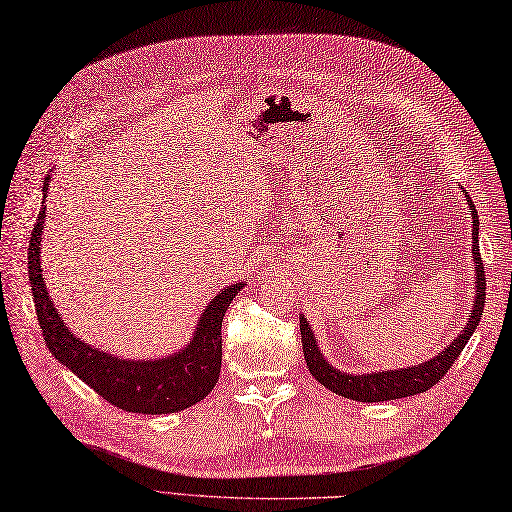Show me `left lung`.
<instances>
[{"label": "left lung", "mask_w": 512, "mask_h": 512, "mask_svg": "<svg viewBox=\"0 0 512 512\" xmlns=\"http://www.w3.org/2000/svg\"><path fill=\"white\" fill-rule=\"evenodd\" d=\"M469 202V213H471V223H473V276H476V295H473V310L469 313V323L463 328L456 339L445 347V352L439 356H434L426 363L415 365V367H406V369H393V371H371V373H345L341 369L332 367L326 358H323L321 350L317 347V339L313 330L308 328V321L304 317H299V330H302V345H304V358L306 365L313 373L315 380L321 382L326 389L332 393H339L347 400H356V402H389V400H400V397H410L432 389V386L439 382L447 369L454 365V360L460 356V352L465 350L467 341L471 339V334L476 332L482 310H484V295H486V278H484V267H482V258H480V249H478V213L476 206H473L471 197L467 195Z\"/></svg>", "instance_id": "1"}]
</instances>
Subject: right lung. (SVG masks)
Instances as JSON below:
<instances>
[{"label":"right lung","instance_id":"add662e5","mask_svg":"<svg viewBox=\"0 0 512 512\" xmlns=\"http://www.w3.org/2000/svg\"><path fill=\"white\" fill-rule=\"evenodd\" d=\"M49 180V178H45ZM47 182L43 184V193ZM45 208L34 223L28 247V271L41 334L56 360L71 369L112 406L126 413L167 415L189 408L213 391L221 371V321L243 282L221 289L197 321L191 343L184 350L152 360H128L80 341L60 319L41 271V234Z\"/></svg>","mask_w":512,"mask_h":512}]
</instances>
